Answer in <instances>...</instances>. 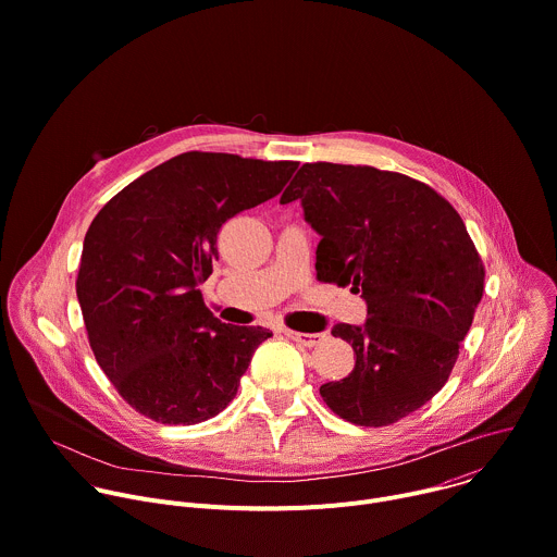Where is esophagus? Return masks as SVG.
<instances>
[{
	"label": "esophagus",
	"mask_w": 557,
	"mask_h": 557,
	"mask_svg": "<svg viewBox=\"0 0 557 557\" xmlns=\"http://www.w3.org/2000/svg\"><path fill=\"white\" fill-rule=\"evenodd\" d=\"M284 334L288 336V338H293L295 343H301V345H306V347H314V345H319L323 338H325V334H321V332H295V330H284Z\"/></svg>",
	"instance_id": "obj_1"
}]
</instances>
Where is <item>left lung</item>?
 I'll return each mask as SVG.
<instances>
[{
    "label": "left lung",
    "mask_w": 557,
    "mask_h": 557,
    "mask_svg": "<svg viewBox=\"0 0 557 557\" xmlns=\"http://www.w3.org/2000/svg\"><path fill=\"white\" fill-rule=\"evenodd\" d=\"M290 201L321 236L317 280L349 284L367 304L364 323L332 327L356 362L319 394L351 424H394L446 385L483 297V262L455 208L398 172L304 163L280 199Z\"/></svg>",
    "instance_id": "1"
}]
</instances>
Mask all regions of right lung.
Masks as SVG:
<instances>
[{"mask_svg":"<svg viewBox=\"0 0 557 557\" xmlns=\"http://www.w3.org/2000/svg\"><path fill=\"white\" fill-rule=\"evenodd\" d=\"M297 161L183 152L148 170L94 219L76 295L89 345L117 394L161 424H199L236 396L273 336L203 304L223 223L282 193Z\"/></svg>","mask_w":557,"mask_h":557,"instance_id":"obj_1","label":"right lung"}]
</instances>
